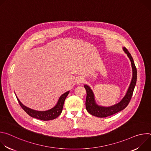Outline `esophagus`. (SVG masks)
<instances>
[{"label": "esophagus", "mask_w": 151, "mask_h": 151, "mask_svg": "<svg viewBox=\"0 0 151 151\" xmlns=\"http://www.w3.org/2000/svg\"><path fill=\"white\" fill-rule=\"evenodd\" d=\"M83 82H84V79H82V78H80L78 81V83H83Z\"/></svg>", "instance_id": "34e87169"}]
</instances>
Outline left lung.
I'll list each match as a JSON object with an SVG mask.
<instances>
[{"mask_svg":"<svg viewBox=\"0 0 151 151\" xmlns=\"http://www.w3.org/2000/svg\"><path fill=\"white\" fill-rule=\"evenodd\" d=\"M123 50L127 54V56L131 61L133 70V77L126 94L118 103L109 107H104L97 105L95 101L94 95L93 91L88 85H84V87L87 91V97H86L85 101L86 109L89 114L93 116L99 118H105L112 115L124 109L132 99L137 81V69L130 53L125 47L123 48Z\"/></svg>","mask_w":151,"mask_h":151,"instance_id":"8db88e82","label":"left lung"}]
</instances>
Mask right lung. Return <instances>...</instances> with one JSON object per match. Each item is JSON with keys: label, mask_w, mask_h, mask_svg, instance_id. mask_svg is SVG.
<instances>
[{"label": "right lung", "mask_w": 151, "mask_h": 151, "mask_svg": "<svg viewBox=\"0 0 151 151\" xmlns=\"http://www.w3.org/2000/svg\"><path fill=\"white\" fill-rule=\"evenodd\" d=\"M69 93V91L62 94L60 97L56 105L54 107H52V109L48 111H35L30 108H29V107L25 106L24 105H23L22 103H21L17 96L16 97L21 107H22V109L29 115L38 119H40L43 121H49V120L55 119L61 114L63 110V107L64 100H65Z\"/></svg>", "instance_id": "1"}]
</instances>
